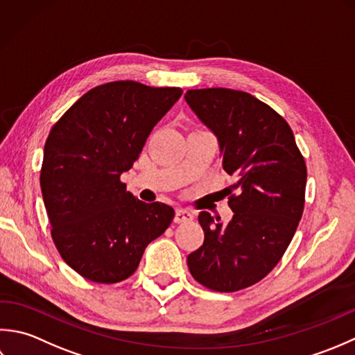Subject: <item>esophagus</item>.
<instances>
[{
  "mask_svg": "<svg viewBox=\"0 0 355 355\" xmlns=\"http://www.w3.org/2000/svg\"><path fill=\"white\" fill-rule=\"evenodd\" d=\"M193 213L190 209H185V208H178L176 209V216H175V222L176 223H184V222H191L193 220Z\"/></svg>",
  "mask_w": 355,
  "mask_h": 355,
  "instance_id": "esophagus-1",
  "label": "esophagus"
}]
</instances>
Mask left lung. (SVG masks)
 I'll return each mask as SVG.
<instances>
[{
  "label": "left lung",
  "mask_w": 355,
  "mask_h": 355,
  "mask_svg": "<svg viewBox=\"0 0 355 355\" xmlns=\"http://www.w3.org/2000/svg\"><path fill=\"white\" fill-rule=\"evenodd\" d=\"M185 101L218 136L233 219L199 213L204 243L188 254L191 276L219 293L257 284L285 254L305 207L306 164L288 122L247 92L188 90Z\"/></svg>",
  "instance_id": "8db88e82"
}]
</instances>
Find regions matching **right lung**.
Listing matches in <instances>:
<instances>
[{
    "label": "right lung",
    "mask_w": 355,
    "mask_h": 355,
    "mask_svg": "<svg viewBox=\"0 0 355 355\" xmlns=\"http://www.w3.org/2000/svg\"><path fill=\"white\" fill-rule=\"evenodd\" d=\"M180 95L179 87L107 83L79 98L50 130L40 175L50 234L84 279L107 285L128 279L175 218L170 205L135 198L121 175Z\"/></svg>",
    "instance_id": "add662e5"
}]
</instances>
